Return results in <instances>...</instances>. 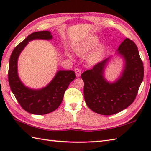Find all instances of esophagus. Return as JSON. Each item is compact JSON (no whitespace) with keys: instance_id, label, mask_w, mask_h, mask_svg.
<instances>
[{"instance_id":"1","label":"esophagus","mask_w":151,"mask_h":151,"mask_svg":"<svg viewBox=\"0 0 151 151\" xmlns=\"http://www.w3.org/2000/svg\"><path fill=\"white\" fill-rule=\"evenodd\" d=\"M75 74L76 75V77H79L80 76H81V70L78 69V68H76L75 69Z\"/></svg>"}]
</instances>
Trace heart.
<instances>
[{"instance_id":"b5f03b06","label":"heart","mask_w":151,"mask_h":151,"mask_svg":"<svg viewBox=\"0 0 151 151\" xmlns=\"http://www.w3.org/2000/svg\"><path fill=\"white\" fill-rule=\"evenodd\" d=\"M98 41L99 38L97 36H89L82 41L77 47H76L75 50L76 52L82 54L88 52L93 47L94 49L92 48L93 49L89 54L88 60L91 63H95L101 58L106 50V45L104 43H99L95 45ZM69 56H70V54Z\"/></svg>"}]
</instances>
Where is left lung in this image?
Instances as JSON below:
<instances>
[{"mask_svg": "<svg viewBox=\"0 0 151 151\" xmlns=\"http://www.w3.org/2000/svg\"><path fill=\"white\" fill-rule=\"evenodd\" d=\"M117 54L124 61L119 78L109 82L104 77L111 57L86 70L81 77L84 82V95L86 104L95 113L104 115L115 114L129 107L136 97L143 79V64L136 45L126 38L119 47Z\"/></svg>", "mask_w": 151, "mask_h": 151, "instance_id": "8db88e82", "label": "left lung"}]
</instances>
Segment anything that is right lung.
<instances>
[{"label":"right lung","instance_id":"add662e5","mask_svg":"<svg viewBox=\"0 0 151 151\" xmlns=\"http://www.w3.org/2000/svg\"><path fill=\"white\" fill-rule=\"evenodd\" d=\"M52 39V34L47 30L31 34L15 48L9 58L8 81L11 90L21 107L28 113L35 115H44L56 110L62 103L70 83L76 78L73 70H58L45 87L38 89L27 87L21 81L18 75L17 62L22 50L30 41Z\"/></svg>","mask_w":151,"mask_h":151}]
</instances>
